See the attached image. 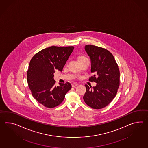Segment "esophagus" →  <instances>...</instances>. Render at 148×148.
<instances>
[{
	"mask_svg": "<svg viewBox=\"0 0 148 148\" xmlns=\"http://www.w3.org/2000/svg\"><path fill=\"white\" fill-rule=\"evenodd\" d=\"M77 86H78V83H73L72 84V87H75Z\"/></svg>",
	"mask_w": 148,
	"mask_h": 148,
	"instance_id": "esophagus-1",
	"label": "esophagus"
}]
</instances>
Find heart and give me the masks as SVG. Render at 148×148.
I'll return each mask as SVG.
<instances>
[{"label": "heart", "instance_id": "b5f03b06", "mask_svg": "<svg viewBox=\"0 0 148 148\" xmlns=\"http://www.w3.org/2000/svg\"><path fill=\"white\" fill-rule=\"evenodd\" d=\"M86 57H84V56H79V57H78V61H79V60H82V59H86Z\"/></svg>", "mask_w": 148, "mask_h": 148}]
</instances>
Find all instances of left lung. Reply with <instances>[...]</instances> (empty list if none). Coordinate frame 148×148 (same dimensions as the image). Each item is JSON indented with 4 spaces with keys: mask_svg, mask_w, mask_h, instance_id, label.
I'll list each match as a JSON object with an SVG mask.
<instances>
[{
    "mask_svg": "<svg viewBox=\"0 0 148 148\" xmlns=\"http://www.w3.org/2000/svg\"><path fill=\"white\" fill-rule=\"evenodd\" d=\"M84 48L91 60V72L95 74L89 80L97 84L93 87L85 85L87 90L83 99L91 108H104L117 93L120 85L119 67L108 50L92 45H86Z\"/></svg>",
    "mask_w": 148,
    "mask_h": 148,
    "instance_id": "1",
    "label": "left lung"
}]
</instances>
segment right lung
I'll list each match as a JSON object with an SVG mask.
<instances>
[{
	"mask_svg": "<svg viewBox=\"0 0 148 148\" xmlns=\"http://www.w3.org/2000/svg\"><path fill=\"white\" fill-rule=\"evenodd\" d=\"M74 47L52 46L35 54L29 63L27 78L33 97L46 108H53L60 104L65 95L71 89L69 82L55 85V70L62 72Z\"/></svg>",
	"mask_w": 148,
	"mask_h": 148,
	"instance_id": "obj_1",
	"label": "right lung"
}]
</instances>
